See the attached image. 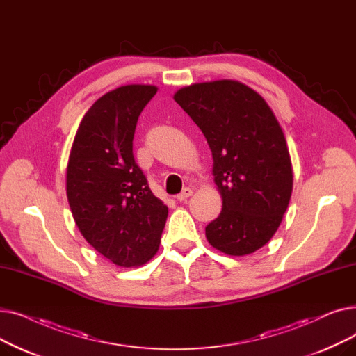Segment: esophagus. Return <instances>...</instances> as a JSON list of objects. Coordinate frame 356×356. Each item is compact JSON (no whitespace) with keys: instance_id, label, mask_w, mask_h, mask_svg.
Returning <instances> with one entry per match:
<instances>
[{"instance_id":"34e87169","label":"esophagus","mask_w":356,"mask_h":356,"mask_svg":"<svg viewBox=\"0 0 356 356\" xmlns=\"http://www.w3.org/2000/svg\"><path fill=\"white\" fill-rule=\"evenodd\" d=\"M192 193H193V191L191 189V188H184L177 196H176V199L177 200H180V202H183V200H186L188 197H191L192 196Z\"/></svg>"}]
</instances>
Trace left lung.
Returning a JSON list of instances; mask_svg holds the SVG:
<instances>
[{
  "instance_id": "left-lung-1",
  "label": "left lung",
  "mask_w": 356,
  "mask_h": 356,
  "mask_svg": "<svg viewBox=\"0 0 356 356\" xmlns=\"http://www.w3.org/2000/svg\"><path fill=\"white\" fill-rule=\"evenodd\" d=\"M175 101L207 138L222 195L219 216L204 228L209 244L247 255L273 238L287 211L293 170L283 129L267 102L236 81L195 83Z\"/></svg>"
}]
</instances>
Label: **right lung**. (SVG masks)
Returning <instances> with one entry per match:
<instances>
[{"instance_id":"1","label":"right lung","mask_w":356,"mask_h":356,"mask_svg":"<svg viewBox=\"0 0 356 356\" xmlns=\"http://www.w3.org/2000/svg\"><path fill=\"white\" fill-rule=\"evenodd\" d=\"M156 92L127 85L105 93L85 114L69 156L73 219L89 244L120 267L154 257L168 213L133 154L138 117Z\"/></svg>"}]
</instances>
